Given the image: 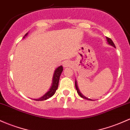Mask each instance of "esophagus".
Segmentation results:
<instances>
[{"label": "esophagus", "instance_id": "34e87169", "mask_svg": "<svg viewBox=\"0 0 130 130\" xmlns=\"http://www.w3.org/2000/svg\"><path fill=\"white\" fill-rule=\"evenodd\" d=\"M63 65L64 67H70L71 65V63L70 61H65L63 63Z\"/></svg>", "mask_w": 130, "mask_h": 130}]
</instances>
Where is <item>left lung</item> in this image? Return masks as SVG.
<instances>
[{"mask_svg": "<svg viewBox=\"0 0 130 130\" xmlns=\"http://www.w3.org/2000/svg\"><path fill=\"white\" fill-rule=\"evenodd\" d=\"M106 39H107V41L108 44H110V45H112V46L114 47H115V44H114V43L113 42V41H112V39H110V38H106ZM75 88H76V91H77V92H78V94L79 95H80L81 98H84V99H86L87 100H89V101H92V99H89V98H86V97H85V95H83L81 93V92H80V91H79V89H78V85H77V83H76V81H75Z\"/></svg>", "mask_w": 130, "mask_h": 130, "instance_id": "8db88e82", "label": "left lung"}]
</instances>
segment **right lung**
Instances as JSON below:
<instances>
[{"label":"right lung","mask_w":130,"mask_h":130,"mask_svg":"<svg viewBox=\"0 0 130 130\" xmlns=\"http://www.w3.org/2000/svg\"><path fill=\"white\" fill-rule=\"evenodd\" d=\"M28 35V33H26L25 35V36L23 37V38L25 36ZM63 71V67L60 66L56 68V70H55L53 76V79H52V86H51V88L49 89V90L46 92L44 95H42V97L39 98V99H34L35 101H44V100H46L49 98H51V97L56 92V90L57 89L58 86V82H59V79L61 73H62Z\"/></svg>","instance_id":"1"}]
</instances>
